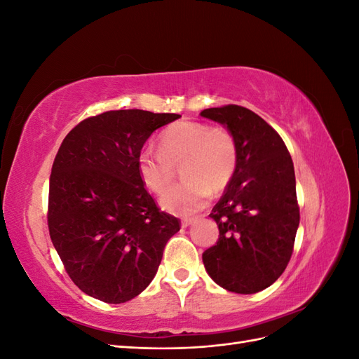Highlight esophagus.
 <instances>
[{"label":"esophagus","instance_id":"34e87169","mask_svg":"<svg viewBox=\"0 0 359 359\" xmlns=\"http://www.w3.org/2000/svg\"><path fill=\"white\" fill-rule=\"evenodd\" d=\"M194 222H196V219H184V220L181 222V226H182V227H189V226H191Z\"/></svg>","mask_w":359,"mask_h":359}]
</instances>
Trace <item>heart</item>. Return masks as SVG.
<instances>
[{
    "label": "heart",
    "mask_w": 359,
    "mask_h": 359,
    "mask_svg": "<svg viewBox=\"0 0 359 359\" xmlns=\"http://www.w3.org/2000/svg\"><path fill=\"white\" fill-rule=\"evenodd\" d=\"M182 165L184 181L169 191L172 166ZM238 165V145L233 135L223 127L199 121H180L160 136V151L140 149L136 158L137 175L153 193H161L160 206L175 215L201 211L211 198V190L229 186Z\"/></svg>",
    "instance_id": "b5f03b06"
}]
</instances>
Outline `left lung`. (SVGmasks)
Instances as JSON below:
<instances>
[{
    "label": "left lung",
    "instance_id": "8db88e82",
    "mask_svg": "<svg viewBox=\"0 0 359 359\" xmlns=\"http://www.w3.org/2000/svg\"><path fill=\"white\" fill-rule=\"evenodd\" d=\"M226 127L238 145V165L210 214L219 241L202 255L206 273L223 289L256 293L283 274L299 226L293 161L283 139L247 107L201 112Z\"/></svg>",
    "mask_w": 359,
    "mask_h": 359
}]
</instances>
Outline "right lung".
I'll use <instances>...</instances> for the list:
<instances>
[{
    "label": "right lung",
    "mask_w": 359,
    "mask_h": 359,
    "mask_svg": "<svg viewBox=\"0 0 359 359\" xmlns=\"http://www.w3.org/2000/svg\"><path fill=\"white\" fill-rule=\"evenodd\" d=\"M178 118L109 111L83 119L62 140L50 172L48 224L67 274L86 295L121 304L157 274L180 220L157 208L136 158L157 128Z\"/></svg>",
    "instance_id": "1"
}]
</instances>
